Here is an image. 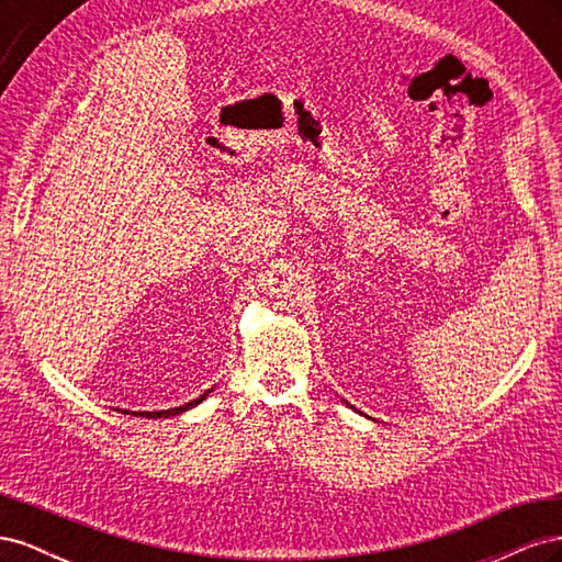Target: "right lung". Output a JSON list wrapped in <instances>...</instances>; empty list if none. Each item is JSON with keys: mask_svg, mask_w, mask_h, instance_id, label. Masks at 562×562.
Listing matches in <instances>:
<instances>
[{"mask_svg": "<svg viewBox=\"0 0 562 562\" xmlns=\"http://www.w3.org/2000/svg\"><path fill=\"white\" fill-rule=\"evenodd\" d=\"M211 394V389L206 391V394H201L199 398H194V401H190V403H184V405H180V407H171V411H159V413H133V415H140V417H151V419H159V417H173V415H180V413H184V411H190V407H194V405H199L203 398H206ZM124 415H128V411H124Z\"/></svg>", "mask_w": 562, "mask_h": 562, "instance_id": "obj_1", "label": "right lung"}]
</instances>
